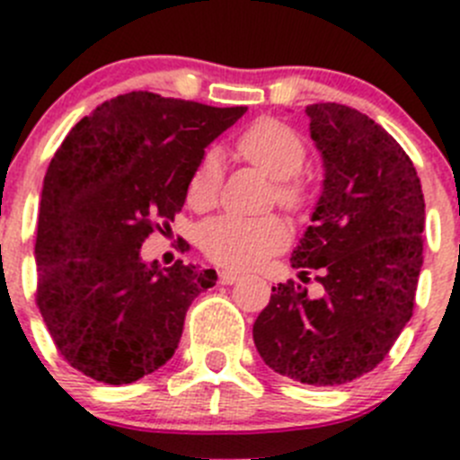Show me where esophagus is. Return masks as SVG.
Returning <instances> with one entry per match:
<instances>
[{"label": "esophagus", "mask_w": 460, "mask_h": 460, "mask_svg": "<svg viewBox=\"0 0 460 460\" xmlns=\"http://www.w3.org/2000/svg\"><path fill=\"white\" fill-rule=\"evenodd\" d=\"M240 280V273L235 271H222L220 273V282L222 285H234V282Z\"/></svg>", "instance_id": "obj_1"}]
</instances>
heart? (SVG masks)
Here are the masks:
<instances>
[{
	"mask_svg": "<svg viewBox=\"0 0 460 460\" xmlns=\"http://www.w3.org/2000/svg\"><path fill=\"white\" fill-rule=\"evenodd\" d=\"M240 155L273 178V196L287 211L298 213L312 200V189L300 169L307 157L305 140L273 118L253 122L235 142ZM222 184V166L216 151H207L189 178L187 198L191 207L208 208ZM287 244V226L276 216L211 217L200 229V247L216 264L229 269H252L280 252Z\"/></svg>",
	"mask_w": 460,
	"mask_h": 460,
	"instance_id": "1",
	"label": "heart"
}]
</instances>
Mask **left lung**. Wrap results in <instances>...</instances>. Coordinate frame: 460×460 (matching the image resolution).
Wrapping results in <instances>:
<instances>
[{
  "instance_id": "8db88e82",
  "label": "left lung",
  "mask_w": 460,
  "mask_h": 460,
  "mask_svg": "<svg viewBox=\"0 0 460 460\" xmlns=\"http://www.w3.org/2000/svg\"><path fill=\"white\" fill-rule=\"evenodd\" d=\"M305 113L324 180L291 267L318 269L324 294L312 298L294 280L273 287L253 342L273 372L342 385L372 372L410 323L425 200L410 155L372 118L336 102Z\"/></svg>"
}]
</instances>
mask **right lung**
I'll list each match as a JSON object with an SVG mask.
<instances>
[{"label":"right lung","mask_w":460,"mask_h":460,"mask_svg":"<svg viewBox=\"0 0 460 460\" xmlns=\"http://www.w3.org/2000/svg\"><path fill=\"white\" fill-rule=\"evenodd\" d=\"M244 106L216 109L133 91L97 106L50 160L37 217V307L71 367L109 385L160 369L178 349L213 269H160L142 243L169 226L189 178Z\"/></svg>","instance_id":"obj_1"}]
</instances>
